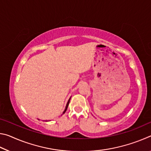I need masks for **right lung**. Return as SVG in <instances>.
<instances>
[{
	"label": "right lung",
	"mask_w": 151,
	"mask_h": 151,
	"mask_svg": "<svg viewBox=\"0 0 151 151\" xmlns=\"http://www.w3.org/2000/svg\"><path fill=\"white\" fill-rule=\"evenodd\" d=\"M70 98L69 99V100H68V103H67V104H66V108H65V111H64V112H63V114H64V113H65V112H66V110H67V108H68V104H69V102H70Z\"/></svg>",
	"instance_id": "1"
}]
</instances>
